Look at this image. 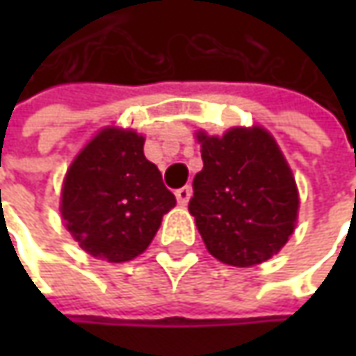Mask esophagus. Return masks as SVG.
<instances>
[{"label":"esophagus","instance_id":"obj_1","mask_svg":"<svg viewBox=\"0 0 356 356\" xmlns=\"http://www.w3.org/2000/svg\"><path fill=\"white\" fill-rule=\"evenodd\" d=\"M190 196H192V188H190V186H184V188H178V190H176V200H178L180 206H186Z\"/></svg>","mask_w":356,"mask_h":356}]
</instances>
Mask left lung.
I'll return each mask as SVG.
<instances>
[{"instance_id": "obj_1", "label": "left lung", "mask_w": 356, "mask_h": 356, "mask_svg": "<svg viewBox=\"0 0 356 356\" xmlns=\"http://www.w3.org/2000/svg\"><path fill=\"white\" fill-rule=\"evenodd\" d=\"M204 168L194 176L188 210L208 252L234 267L257 266L293 234L299 210L295 178L267 130L198 134Z\"/></svg>"}]
</instances>
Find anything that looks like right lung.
I'll list each match as a JSON object with an SVG mask.
<instances>
[{
	"instance_id": "1",
	"label": "right lung",
	"mask_w": 356,
	"mask_h": 356,
	"mask_svg": "<svg viewBox=\"0 0 356 356\" xmlns=\"http://www.w3.org/2000/svg\"><path fill=\"white\" fill-rule=\"evenodd\" d=\"M132 130L104 129L75 158L61 194L65 226L92 257L129 261L150 245L176 198Z\"/></svg>"
}]
</instances>
